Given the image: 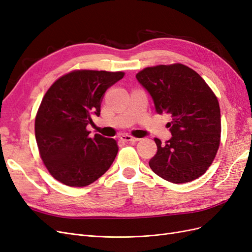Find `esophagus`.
Instances as JSON below:
<instances>
[{
  "instance_id": "1",
  "label": "esophagus",
  "mask_w": 252,
  "mask_h": 252,
  "mask_svg": "<svg viewBox=\"0 0 252 252\" xmlns=\"http://www.w3.org/2000/svg\"><path fill=\"white\" fill-rule=\"evenodd\" d=\"M121 139L123 140L124 142H132V143H134V142H138L140 139H138V138H133V136H131V135H129V134H123L121 136Z\"/></svg>"
}]
</instances>
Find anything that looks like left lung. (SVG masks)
<instances>
[{
  "label": "left lung",
  "mask_w": 252,
  "mask_h": 252,
  "mask_svg": "<svg viewBox=\"0 0 252 252\" xmlns=\"http://www.w3.org/2000/svg\"><path fill=\"white\" fill-rule=\"evenodd\" d=\"M148 91L158 114L167 113L172 134L162 144L149 166L162 179L174 183L200 178L216 158L220 138L218 98L199 73L182 64L147 67L135 75Z\"/></svg>",
  "instance_id": "obj_1"
}]
</instances>
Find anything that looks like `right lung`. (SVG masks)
Wrapping results in <instances>:
<instances>
[{"instance_id":"obj_1","label":"right lung","mask_w":252,"mask_h":252,"mask_svg":"<svg viewBox=\"0 0 252 252\" xmlns=\"http://www.w3.org/2000/svg\"><path fill=\"white\" fill-rule=\"evenodd\" d=\"M123 77L121 71H72L44 95L35 117V139L45 166L59 182L87 186L113 163L117 142L97 133L90 138L86 127L94 124V117H100L106 90Z\"/></svg>"}]
</instances>
